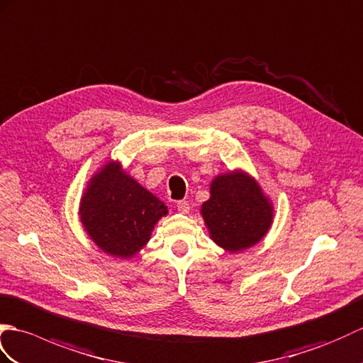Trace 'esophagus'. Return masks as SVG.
I'll use <instances>...</instances> for the list:
<instances>
[{"label": "esophagus", "instance_id": "1", "mask_svg": "<svg viewBox=\"0 0 363 363\" xmlns=\"http://www.w3.org/2000/svg\"><path fill=\"white\" fill-rule=\"evenodd\" d=\"M177 209H179V213L186 214V213H189V203L186 202V200H180V202L177 203Z\"/></svg>", "mask_w": 363, "mask_h": 363}]
</instances>
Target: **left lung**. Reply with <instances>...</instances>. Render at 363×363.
I'll return each instance as SVG.
<instances>
[{
	"mask_svg": "<svg viewBox=\"0 0 363 363\" xmlns=\"http://www.w3.org/2000/svg\"><path fill=\"white\" fill-rule=\"evenodd\" d=\"M202 205V217L214 242L230 253L242 252L267 235L273 205L259 184L242 171L217 175Z\"/></svg>",
	"mask_w": 363,
	"mask_h": 363,
	"instance_id": "1",
	"label": "left lung"
}]
</instances>
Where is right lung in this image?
I'll list each match as a JSON object with an SVG mask.
<instances>
[{"label": "right lung", "mask_w": 363, "mask_h": 363, "mask_svg": "<svg viewBox=\"0 0 363 363\" xmlns=\"http://www.w3.org/2000/svg\"><path fill=\"white\" fill-rule=\"evenodd\" d=\"M79 214L86 235L102 252L128 259L149 242L167 206L118 161H108L88 182Z\"/></svg>", "instance_id": "right-lung-1"}]
</instances>
